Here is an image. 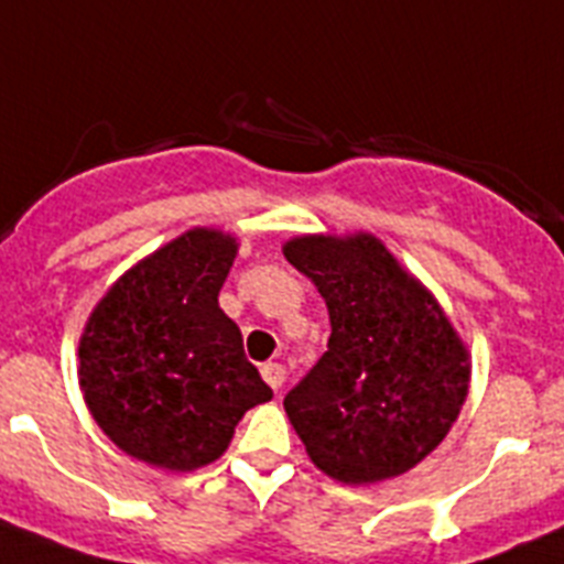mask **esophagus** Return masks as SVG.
I'll use <instances>...</instances> for the list:
<instances>
[{"mask_svg":"<svg viewBox=\"0 0 564 564\" xmlns=\"http://www.w3.org/2000/svg\"><path fill=\"white\" fill-rule=\"evenodd\" d=\"M261 375H263V380L269 383V389H275V391L281 389L283 380H286V369H283L281 364H263Z\"/></svg>","mask_w":564,"mask_h":564,"instance_id":"1","label":"esophagus"}]
</instances>
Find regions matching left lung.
I'll use <instances>...</instances> for the list:
<instances>
[{"label":"left lung","instance_id":"1","mask_svg":"<svg viewBox=\"0 0 564 564\" xmlns=\"http://www.w3.org/2000/svg\"><path fill=\"white\" fill-rule=\"evenodd\" d=\"M329 310V349L283 398L312 463L364 486L443 443L468 394V351L437 301L375 235L283 247Z\"/></svg>","mask_w":564,"mask_h":564}]
</instances>
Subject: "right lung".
Wrapping results in <instances>:
<instances>
[{"label": "right lung", "mask_w": 564, "mask_h": 564, "mask_svg": "<svg viewBox=\"0 0 564 564\" xmlns=\"http://www.w3.org/2000/svg\"><path fill=\"white\" fill-rule=\"evenodd\" d=\"M238 243L189 229L133 267L93 310L78 343L90 414L130 457L193 471L227 452L243 411L272 389L218 306Z\"/></svg>", "instance_id": "1"}]
</instances>
